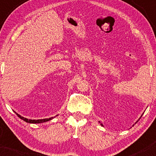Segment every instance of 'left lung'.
<instances>
[{"label": "left lung", "instance_id": "obj_1", "mask_svg": "<svg viewBox=\"0 0 156 156\" xmlns=\"http://www.w3.org/2000/svg\"><path fill=\"white\" fill-rule=\"evenodd\" d=\"M101 125H102V126H103V124H101Z\"/></svg>", "mask_w": 156, "mask_h": 156}]
</instances>
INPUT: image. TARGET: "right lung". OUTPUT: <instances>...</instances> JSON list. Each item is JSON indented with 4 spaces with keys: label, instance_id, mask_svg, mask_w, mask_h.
I'll return each instance as SVG.
<instances>
[{
    "label": "right lung",
    "instance_id": "obj_1",
    "mask_svg": "<svg viewBox=\"0 0 156 156\" xmlns=\"http://www.w3.org/2000/svg\"><path fill=\"white\" fill-rule=\"evenodd\" d=\"M16 113V112H15ZM16 114H17V116H18V117L20 118L21 119H23V121L26 122H28V123H34V124H35V123H42V122H48L49 120H51V119H53V117H51L49 118V119H27V118H25L22 117V116H20V114H17V113H16Z\"/></svg>",
    "mask_w": 156,
    "mask_h": 156
}]
</instances>
